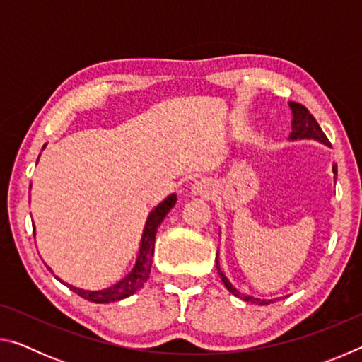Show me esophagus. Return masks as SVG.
<instances>
[{"mask_svg": "<svg viewBox=\"0 0 362 362\" xmlns=\"http://www.w3.org/2000/svg\"><path fill=\"white\" fill-rule=\"evenodd\" d=\"M192 193L194 194V196H199V198H209V196L212 194V183L209 182V180H206V179H199V180H196L193 185H192Z\"/></svg>", "mask_w": 362, "mask_h": 362, "instance_id": "34e87169", "label": "esophagus"}]
</instances>
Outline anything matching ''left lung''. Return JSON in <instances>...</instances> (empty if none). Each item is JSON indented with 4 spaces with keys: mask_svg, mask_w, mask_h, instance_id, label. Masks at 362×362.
Instances as JSON below:
<instances>
[{
    "mask_svg": "<svg viewBox=\"0 0 362 362\" xmlns=\"http://www.w3.org/2000/svg\"><path fill=\"white\" fill-rule=\"evenodd\" d=\"M289 107L292 110V118H293L292 119V132L289 136L291 140L313 139V140H317V142L330 146V142H329V139L326 137V134L322 132L320 124H317V121L313 118V115H311L308 110H306V107H303L302 103H297V102H289ZM332 173L337 174V164H334V166H332ZM216 267L218 269L220 279H222V283L225 284L226 289H228L233 293V296L243 298L244 302H250V303H255V305H267V303L273 302V300H260V298L246 296V293H241L235 286L230 283L228 278L225 276L222 269H220L218 260L216 262Z\"/></svg>",
    "mask_w": 362,
    "mask_h": 362,
    "instance_id": "8db88e82",
    "label": "left lung"
}]
</instances>
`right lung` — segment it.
Listing matches in <instances>:
<instances>
[{
    "label": "right lung",
    "instance_id": "1",
    "mask_svg": "<svg viewBox=\"0 0 362 362\" xmlns=\"http://www.w3.org/2000/svg\"><path fill=\"white\" fill-rule=\"evenodd\" d=\"M175 201H177V196L174 193L169 194L168 198L163 201V203H159L155 209L150 212L148 220H146L145 228H144L142 241H140V249H139L136 267L132 268V272L127 274L124 279H121L119 283L113 284L112 287H107V289H103V291H84V289H78V287L70 286V284H66V286H69L73 292L78 293L79 297L90 300V302H94V303L118 302V300H122V298L132 296V293H136L140 287L146 283V279L150 278L153 254H155V241H156L158 226L161 225L164 217L168 216V212L175 206ZM33 235H35V226H33ZM59 281L60 283H64L62 279H59Z\"/></svg>",
    "mask_w": 362,
    "mask_h": 362
}]
</instances>
